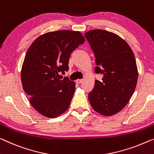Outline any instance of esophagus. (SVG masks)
<instances>
[{"mask_svg": "<svg viewBox=\"0 0 154 154\" xmlns=\"http://www.w3.org/2000/svg\"><path fill=\"white\" fill-rule=\"evenodd\" d=\"M82 82V79H77L76 80H75V82H77V83H81V82Z\"/></svg>", "mask_w": 154, "mask_h": 154, "instance_id": "esophagus-1", "label": "esophagus"}]
</instances>
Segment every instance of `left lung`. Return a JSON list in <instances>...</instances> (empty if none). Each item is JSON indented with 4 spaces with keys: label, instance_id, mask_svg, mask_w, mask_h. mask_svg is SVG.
Wrapping results in <instances>:
<instances>
[{
    "label": "left lung",
    "instance_id": "8db88e82",
    "mask_svg": "<svg viewBox=\"0 0 154 154\" xmlns=\"http://www.w3.org/2000/svg\"><path fill=\"white\" fill-rule=\"evenodd\" d=\"M96 57V74H103V81L95 80L88 98L96 112L105 116L121 111L136 89L138 68L133 51L121 37L103 29L85 34Z\"/></svg>",
    "mask_w": 154,
    "mask_h": 154
}]
</instances>
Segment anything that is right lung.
I'll return each instance as SVG.
<instances>
[{"label": "right lung", "instance_id": "right-lung-1", "mask_svg": "<svg viewBox=\"0 0 154 154\" xmlns=\"http://www.w3.org/2000/svg\"><path fill=\"white\" fill-rule=\"evenodd\" d=\"M85 41L80 32L56 31L38 37L28 49L21 69L23 88L44 116L58 117L69 108L75 83L58 78L69 69L71 53Z\"/></svg>", "mask_w": 154, "mask_h": 154}]
</instances>
